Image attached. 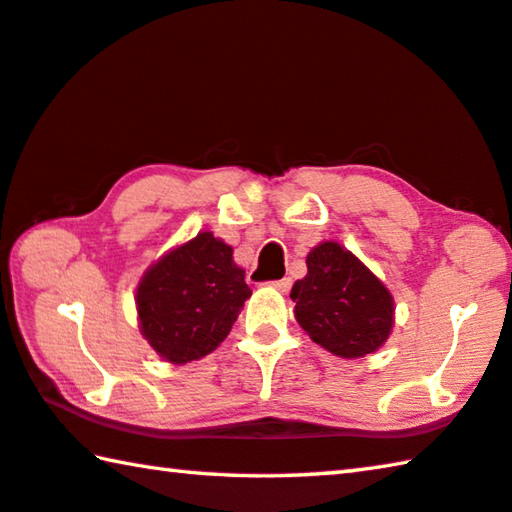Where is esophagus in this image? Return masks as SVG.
I'll return each instance as SVG.
<instances>
[{"label": "esophagus", "instance_id": "obj_1", "mask_svg": "<svg viewBox=\"0 0 512 512\" xmlns=\"http://www.w3.org/2000/svg\"><path fill=\"white\" fill-rule=\"evenodd\" d=\"M270 286H272V288H276V290H279V292H288V290L292 288V279H290V276H286V279L272 281V283H270Z\"/></svg>", "mask_w": 512, "mask_h": 512}]
</instances>
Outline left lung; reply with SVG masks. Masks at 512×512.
Instances as JSON below:
<instances>
[{
  "instance_id": "1",
  "label": "left lung",
  "mask_w": 512,
  "mask_h": 512,
  "mask_svg": "<svg viewBox=\"0 0 512 512\" xmlns=\"http://www.w3.org/2000/svg\"><path fill=\"white\" fill-rule=\"evenodd\" d=\"M308 274L290 297L295 317L311 340L340 358L379 349L395 322L390 290L338 242H322L306 256Z\"/></svg>"
}]
</instances>
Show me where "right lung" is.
I'll return each instance as SVG.
<instances>
[{
  "label": "right lung",
  "mask_w": 512,
  "mask_h": 512,
  "mask_svg": "<svg viewBox=\"0 0 512 512\" xmlns=\"http://www.w3.org/2000/svg\"><path fill=\"white\" fill-rule=\"evenodd\" d=\"M249 297L233 249L211 231H201L167 251L140 279V333L161 358L190 363L220 347Z\"/></svg>",
  "instance_id": "1"
}]
</instances>
